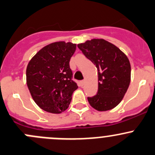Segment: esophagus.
I'll return each mask as SVG.
<instances>
[{
    "mask_svg": "<svg viewBox=\"0 0 155 155\" xmlns=\"http://www.w3.org/2000/svg\"><path fill=\"white\" fill-rule=\"evenodd\" d=\"M80 84H81V87H83V86L84 85V84H85V81H80Z\"/></svg>",
    "mask_w": 155,
    "mask_h": 155,
    "instance_id": "1",
    "label": "esophagus"
}]
</instances>
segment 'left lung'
<instances>
[{
  "instance_id": "left-lung-1",
  "label": "left lung",
  "mask_w": 155,
  "mask_h": 155,
  "mask_svg": "<svg viewBox=\"0 0 155 155\" xmlns=\"http://www.w3.org/2000/svg\"><path fill=\"white\" fill-rule=\"evenodd\" d=\"M98 70V92L88 97L90 105L99 111L111 110L123 99L130 83L131 67L127 56L104 39H92L78 44Z\"/></svg>"
}]
</instances>
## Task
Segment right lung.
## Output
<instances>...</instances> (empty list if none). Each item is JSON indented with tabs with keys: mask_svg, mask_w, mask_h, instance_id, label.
<instances>
[{
	"mask_svg": "<svg viewBox=\"0 0 155 155\" xmlns=\"http://www.w3.org/2000/svg\"><path fill=\"white\" fill-rule=\"evenodd\" d=\"M76 44L59 41L40 50L28 64L26 83L35 103L44 111L60 114L68 108L78 85L72 81L70 59Z\"/></svg>",
	"mask_w": 155,
	"mask_h": 155,
	"instance_id": "add662e5",
	"label": "right lung"
}]
</instances>
